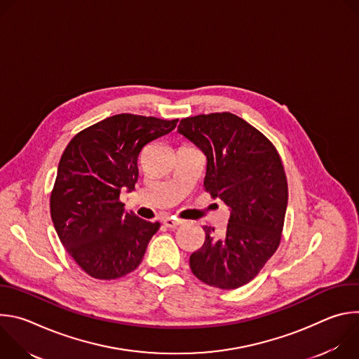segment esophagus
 I'll list each match as a JSON object with an SVG mask.
<instances>
[{
  "mask_svg": "<svg viewBox=\"0 0 359 359\" xmlns=\"http://www.w3.org/2000/svg\"><path fill=\"white\" fill-rule=\"evenodd\" d=\"M163 224H165L168 229H176L177 226L182 224V220L175 219V217H166V219H163Z\"/></svg>",
  "mask_w": 359,
  "mask_h": 359,
  "instance_id": "obj_1",
  "label": "esophagus"
}]
</instances>
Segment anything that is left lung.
Instances as JSON below:
<instances>
[{
    "instance_id": "left-lung-1",
    "label": "left lung",
    "mask_w": 359,
    "mask_h": 359,
    "mask_svg": "<svg viewBox=\"0 0 359 359\" xmlns=\"http://www.w3.org/2000/svg\"><path fill=\"white\" fill-rule=\"evenodd\" d=\"M177 132L208 159L204 189L230 209L223 234L203 227V245L190 255L204 284L234 290L250 283L280 245L288 201L284 166L276 146L230 112L180 121Z\"/></svg>"
}]
</instances>
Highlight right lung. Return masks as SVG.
I'll return each mask as SVG.
<instances>
[{"mask_svg":"<svg viewBox=\"0 0 359 359\" xmlns=\"http://www.w3.org/2000/svg\"><path fill=\"white\" fill-rule=\"evenodd\" d=\"M179 119L121 114L72 137L50 193V217L76 264L97 280H115L142 263L161 224L125 212L121 190L132 191L142 149L176 128Z\"/></svg>","mask_w":359,"mask_h":359,"instance_id":"right-lung-1","label":"right lung"}]
</instances>
